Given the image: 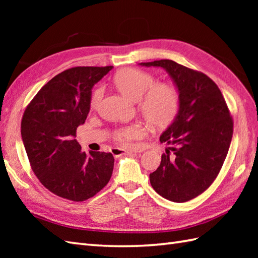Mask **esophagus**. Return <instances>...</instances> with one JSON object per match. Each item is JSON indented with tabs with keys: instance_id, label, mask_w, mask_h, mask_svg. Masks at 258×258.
<instances>
[{
	"instance_id": "obj_1",
	"label": "esophagus",
	"mask_w": 258,
	"mask_h": 258,
	"mask_svg": "<svg viewBox=\"0 0 258 258\" xmlns=\"http://www.w3.org/2000/svg\"><path fill=\"white\" fill-rule=\"evenodd\" d=\"M111 152L114 156H120L123 154H126V153H139V152H141V150H139V149L124 150V149H118V147H113Z\"/></svg>"
}]
</instances>
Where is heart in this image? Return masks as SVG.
Wrapping results in <instances>:
<instances>
[{
	"label": "heart",
	"instance_id": "obj_1",
	"mask_svg": "<svg viewBox=\"0 0 258 258\" xmlns=\"http://www.w3.org/2000/svg\"><path fill=\"white\" fill-rule=\"evenodd\" d=\"M117 90L126 97L139 101L142 115L155 127L166 126L176 116L180 105V95L173 84L156 83L151 73L139 69H125L114 78ZM103 96V87L97 86L91 94L90 106L97 108ZM145 130L141 124H132L119 128L115 139L123 144H130L144 135Z\"/></svg>",
	"mask_w": 258,
	"mask_h": 258
}]
</instances>
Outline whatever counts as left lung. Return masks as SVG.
I'll return each mask as SVG.
<instances>
[{
    "label": "left lung",
    "instance_id": "obj_1",
    "mask_svg": "<svg viewBox=\"0 0 258 258\" xmlns=\"http://www.w3.org/2000/svg\"><path fill=\"white\" fill-rule=\"evenodd\" d=\"M166 70L180 95L176 117L161 135L172 145L150 174L152 187L164 199L184 203L201 195L217 177L233 136V118L212 79L172 59L140 63Z\"/></svg>",
    "mask_w": 258,
    "mask_h": 258
}]
</instances>
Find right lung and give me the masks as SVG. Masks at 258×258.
Here are the masks:
<instances>
[{
    "label": "right lung",
    "mask_w": 258,
    "mask_h": 258,
    "mask_svg": "<svg viewBox=\"0 0 258 258\" xmlns=\"http://www.w3.org/2000/svg\"><path fill=\"white\" fill-rule=\"evenodd\" d=\"M113 67H76L54 76L25 108L21 134L33 172L63 199L83 202L111 179V153L82 152L76 128L90 112L92 87Z\"/></svg>",
    "instance_id": "right-lung-1"
}]
</instances>
